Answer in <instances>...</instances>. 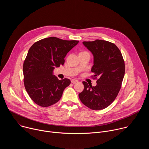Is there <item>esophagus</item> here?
Returning a JSON list of instances; mask_svg holds the SVG:
<instances>
[{"label": "esophagus", "instance_id": "obj_1", "mask_svg": "<svg viewBox=\"0 0 149 149\" xmlns=\"http://www.w3.org/2000/svg\"><path fill=\"white\" fill-rule=\"evenodd\" d=\"M71 81L72 83L74 84V83H75V82H78V80L76 79H72L71 80Z\"/></svg>", "mask_w": 149, "mask_h": 149}]
</instances>
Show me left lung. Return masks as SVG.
<instances>
[{"mask_svg":"<svg viewBox=\"0 0 149 149\" xmlns=\"http://www.w3.org/2000/svg\"><path fill=\"white\" fill-rule=\"evenodd\" d=\"M83 44L94 55L91 77L97 79L93 87L86 81L84 90L79 94L81 101L93 110H100L109 106L117 97L125 74V64L118 48L110 42L96 39L84 41Z\"/></svg>","mask_w":149,"mask_h":149,"instance_id":"1","label":"left lung"}]
</instances>
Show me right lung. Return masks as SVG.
<instances>
[{
	"label": "right lung",
	"instance_id": "1",
	"mask_svg": "<svg viewBox=\"0 0 149 149\" xmlns=\"http://www.w3.org/2000/svg\"><path fill=\"white\" fill-rule=\"evenodd\" d=\"M78 42L49 37L29 48L23 65L24 86L30 98L40 107L56 103L71 84L68 78L58 79L52 72L55 67L63 65L67 54Z\"/></svg>",
	"mask_w": 149,
	"mask_h": 149
}]
</instances>
